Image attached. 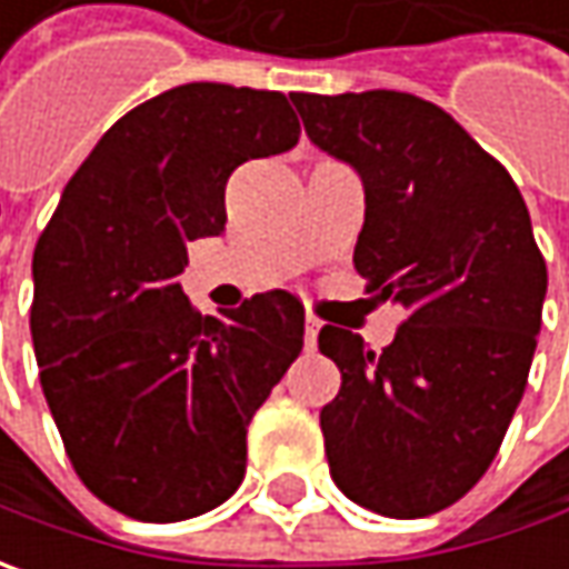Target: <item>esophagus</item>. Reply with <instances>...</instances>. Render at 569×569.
I'll return each mask as SVG.
<instances>
[{
    "instance_id": "obj_1",
    "label": "esophagus",
    "mask_w": 569,
    "mask_h": 569,
    "mask_svg": "<svg viewBox=\"0 0 569 569\" xmlns=\"http://www.w3.org/2000/svg\"><path fill=\"white\" fill-rule=\"evenodd\" d=\"M317 336H319V319L307 317L303 319V341H307V348H313V345H317Z\"/></svg>"
}]
</instances>
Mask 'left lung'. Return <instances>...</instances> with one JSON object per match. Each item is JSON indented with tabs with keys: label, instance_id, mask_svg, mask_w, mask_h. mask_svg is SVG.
<instances>
[{
	"label": "left lung",
	"instance_id": "8db88e82",
	"mask_svg": "<svg viewBox=\"0 0 569 569\" xmlns=\"http://www.w3.org/2000/svg\"><path fill=\"white\" fill-rule=\"evenodd\" d=\"M310 142L358 170L355 269L405 307L380 355L322 326L341 389L319 411L332 481L392 519L447 510L488 471L529 380L548 291L513 177L430 100L291 94Z\"/></svg>",
	"mask_w": 569,
	"mask_h": 569
}]
</instances>
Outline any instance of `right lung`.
<instances>
[{
    "label": "right lung",
    "mask_w": 569,
    "mask_h": 569,
    "mask_svg": "<svg viewBox=\"0 0 569 569\" xmlns=\"http://www.w3.org/2000/svg\"><path fill=\"white\" fill-rule=\"evenodd\" d=\"M297 139L281 91L170 88L103 132L37 240L43 396L84 488L132 519L224 503L256 408L303 348V303L288 291L202 317L180 288L187 243L224 230L230 173Z\"/></svg>",
    "instance_id": "add662e5"
}]
</instances>
